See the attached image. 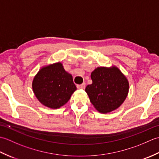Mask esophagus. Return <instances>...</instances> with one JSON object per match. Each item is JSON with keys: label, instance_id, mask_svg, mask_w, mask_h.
I'll use <instances>...</instances> for the list:
<instances>
[{"label": "esophagus", "instance_id": "obj_1", "mask_svg": "<svg viewBox=\"0 0 159 159\" xmlns=\"http://www.w3.org/2000/svg\"><path fill=\"white\" fill-rule=\"evenodd\" d=\"M77 88L78 89H85V83H83L81 84V85H77Z\"/></svg>", "mask_w": 159, "mask_h": 159}]
</instances>
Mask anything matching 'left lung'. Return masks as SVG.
<instances>
[{
	"instance_id": "8db88e82",
	"label": "left lung",
	"mask_w": 159,
	"mask_h": 159,
	"mask_svg": "<svg viewBox=\"0 0 159 159\" xmlns=\"http://www.w3.org/2000/svg\"><path fill=\"white\" fill-rule=\"evenodd\" d=\"M92 83L85 88L90 102L101 113L118 109L129 92L126 76L116 66L98 67L91 73Z\"/></svg>"
}]
</instances>
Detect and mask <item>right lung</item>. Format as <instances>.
<instances>
[{
    "instance_id": "1",
    "label": "right lung",
    "mask_w": 159,
    "mask_h": 159,
    "mask_svg": "<svg viewBox=\"0 0 159 159\" xmlns=\"http://www.w3.org/2000/svg\"><path fill=\"white\" fill-rule=\"evenodd\" d=\"M32 89L40 103L57 109L67 102L76 87L72 74L66 72L62 63L57 62L39 69L33 78Z\"/></svg>"
}]
</instances>
